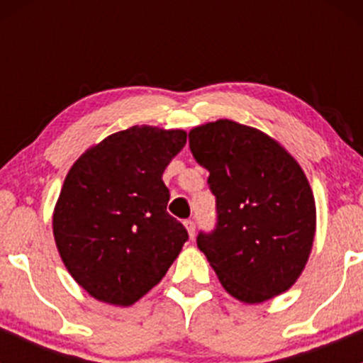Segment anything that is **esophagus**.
Returning <instances> with one entry per match:
<instances>
[{
  "mask_svg": "<svg viewBox=\"0 0 363 363\" xmlns=\"http://www.w3.org/2000/svg\"><path fill=\"white\" fill-rule=\"evenodd\" d=\"M184 226H186V230H188V233H189V237H195V232H196V225H195V221H193V219H186L184 221Z\"/></svg>",
  "mask_w": 363,
  "mask_h": 363,
  "instance_id": "34e87169",
  "label": "esophagus"
}]
</instances>
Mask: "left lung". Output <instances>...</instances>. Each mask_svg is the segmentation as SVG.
<instances>
[{"instance_id": "8db88e82", "label": "left lung", "mask_w": 363, "mask_h": 363, "mask_svg": "<svg viewBox=\"0 0 363 363\" xmlns=\"http://www.w3.org/2000/svg\"><path fill=\"white\" fill-rule=\"evenodd\" d=\"M189 149L208 170L218 214L196 244L223 288L246 303L284 294L302 274L316 232L300 164L269 135L230 119L193 128Z\"/></svg>"}]
</instances>
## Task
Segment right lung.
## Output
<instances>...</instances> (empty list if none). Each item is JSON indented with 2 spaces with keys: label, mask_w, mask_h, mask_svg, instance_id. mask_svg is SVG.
Segmentation results:
<instances>
[{
  "label": "right lung",
  "mask_w": 363,
  "mask_h": 363,
  "mask_svg": "<svg viewBox=\"0 0 363 363\" xmlns=\"http://www.w3.org/2000/svg\"><path fill=\"white\" fill-rule=\"evenodd\" d=\"M186 131L131 126L87 149L69 168L52 216L57 251L91 296L131 306L163 279L188 240L167 212L163 172Z\"/></svg>",
  "instance_id": "add662e5"
}]
</instances>
